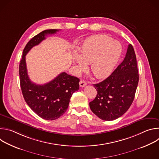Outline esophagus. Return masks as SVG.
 <instances>
[{
    "label": "esophagus",
    "instance_id": "obj_1",
    "mask_svg": "<svg viewBox=\"0 0 159 159\" xmlns=\"http://www.w3.org/2000/svg\"><path fill=\"white\" fill-rule=\"evenodd\" d=\"M79 85L80 87H84L87 85V83L84 80H80L79 82Z\"/></svg>",
    "mask_w": 159,
    "mask_h": 159
}]
</instances>
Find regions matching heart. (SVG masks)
I'll return each mask as SVG.
<instances>
[{
	"label": "heart",
	"mask_w": 159,
	"mask_h": 159,
	"mask_svg": "<svg viewBox=\"0 0 159 159\" xmlns=\"http://www.w3.org/2000/svg\"><path fill=\"white\" fill-rule=\"evenodd\" d=\"M122 53L120 42L111 37L97 34L84 41L75 55L77 73L81 72L89 63V70L97 79L108 77L118 62Z\"/></svg>",
	"instance_id": "heart-1"
}]
</instances>
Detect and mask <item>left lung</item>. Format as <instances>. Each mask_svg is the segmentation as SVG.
Wrapping results in <instances>:
<instances>
[{"label":"left lung","instance_id":"left-lung-1","mask_svg":"<svg viewBox=\"0 0 159 159\" xmlns=\"http://www.w3.org/2000/svg\"><path fill=\"white\" fill-rule=\"evenodd\" d=\"M139 80L137 58L129 44L124 60L115 71L103 81L94 84L98 94L89 102L90 109L102 120L112 121L120 118L131 105Z\"/></svg>","mask_w":159,"mask_h":159}]
</instances>
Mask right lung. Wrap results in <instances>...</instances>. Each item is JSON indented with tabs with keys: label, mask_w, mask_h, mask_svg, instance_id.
<instances>
[{
	"label": "right lung",
	"mask_w": 159,
	"mask_h": 159,
	"mask_svg": "<svg viewBox=\"0 0 159 159\" xmlns=\"http://www.w3.org/2000/svg\"><path fill=\"white\" fill-rule=\"evenodd\" d=\"M58 31L44 30L34 36L24 48L19 64L20 85L24 99L38 116L46 120H57L66 112L72 94L79 89L80 80L62 72L47 84H36L28 77L26 55L33 47L46 39V36L55 34Z\"/></svg>",
	"instance_id": "right-lung-1"
}]
</instances>
